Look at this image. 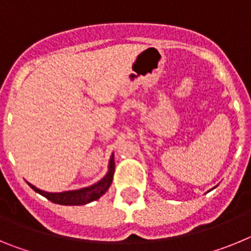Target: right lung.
<instances>
[{"label":"right lung","instance_id":"1","mask_svg":"<svg viewBox=\"0 0 251 251\" xmlns=\"http://www.w3.org/2000/svg\"><path fill=\"white\" fill-rule=\"evenodd\" d=\"M114 157H110L109 161V171L108 174L105 175L104 178H101L99 182L94 183L93 186L89 187L80 188V190H75V191H65V192H59V194H52V192H45L41 191L39 188H36L35 186H32L31 183H28L34 191H36L37 194L43 195L44 197H46L48 200H50L51 202L59 203V205H85V203H89L92 201L98 200L101 195H104L106 192V190L109 188V186L112 185L113 176H114Z\"/></svg>","mask_w":251,"mask_h":251}]
</instances>
